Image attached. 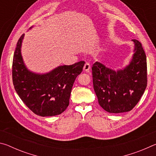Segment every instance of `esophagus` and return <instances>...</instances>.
<instances>
[{
	"instance_id": "obj_1",
	"label": "esophagus",
	"mask_w": 156,
	"mask_h": 156,
	"mask_svg": "<svg viewBox=\"0 0 156 156\" xmlns=\"http://www.w3.org/2000/svg\"><path fill=\"white\" fill-rule=\"evenodd\" d=\"M90 69H91L90 64H89V62H86L85 64H84V65L83 70L84 71V72H89Z\"/></svg>"
}]
</instances>
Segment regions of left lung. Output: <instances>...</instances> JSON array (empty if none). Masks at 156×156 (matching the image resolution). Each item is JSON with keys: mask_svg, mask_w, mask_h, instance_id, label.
Returning <instances> with one entry per match:
<instances>
[{"mask_svg": "<svg viewBox=\"0 0 156 156\" xmlns=\"http://www.w3.org/2000/svg\"><path fill=\"white\" fill-rule=\"evenodd\" d=\"M134 54L122 69L114 71L99 62L91 68L94 89L102 109L109 113L131 111L138 104L147 85L146 54L140 42L133 39Z\"/></svg>", "mask_w": 156, "mask_h": 156, "instance_id": "obj_1", "label": "left lung"}]
</instances>
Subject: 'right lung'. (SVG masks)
<instances>
[{
    "mask_svg": "<svg viewBox=\"0 0 156 156\" xmlns=\"http://www.w3.org/2000/svg\"><path fill=\"white\" fill-rule=\"evenodd\" d=\"M23 38L24 34L18 41L13 58L12 80L15 90L35 114L43 117L59 115L69 106L73 83L83 71L84 61L59 66L44 74L31 72L26 67L21 55Z\"/></svg>",
    "mask_w": 156,
    "mask_h": 156,
    "instance_id": "obj_1",
    "label": "right lung"
}]
</instances>
